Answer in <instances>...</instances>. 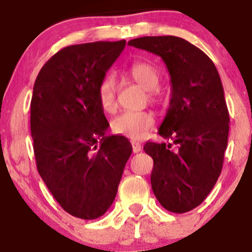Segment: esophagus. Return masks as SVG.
Masks as SVG:
<instances>
[{"mask_svg": "<svg viewBox=\"0 0 252 252\" xmlns=\"http://www.w3.org/2000/svg\"><path fill=\"white\" fill-rule=\"evenodd\" d=\"M131 146H133V152L134 154H138L141 151V144L139 141H131Z\"/></svg>", "mask_w": 252, "mask_h": 252, "instance_id": "obj_1", "label": "esophagus"}]
</instances>
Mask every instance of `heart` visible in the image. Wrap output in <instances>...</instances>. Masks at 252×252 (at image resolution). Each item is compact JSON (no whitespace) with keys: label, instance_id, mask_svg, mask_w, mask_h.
<instances>
[{"label":"heart","instance_id":"heart-1","mask_svg":"<svg viewBox=\"0 0 252 252\" xmlns=\"http://www.w3.org/2000/svg\"><path fill=\"white\" fill-rule=\"evenodd\" d=\"M129 77L146 90H154L158 85L159 77L157 70L146 62H134L128 68ZM116 80L107 75L97 86V96L100 105L105 111L116 108ZM155 114L150 111H124L112 121V130L116 134L131 140H139L155 126Z\"/></svg>","mask_w":252,"mask_h":252}]
</instances>
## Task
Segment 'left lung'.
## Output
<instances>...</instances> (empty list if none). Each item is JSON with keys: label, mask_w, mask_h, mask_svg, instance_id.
<instances>
[{"label": "left lung", "mask_w": 252, "mask_h": 252, "mask_svg": "<svg viewBox=\"0 0 252 252\" xmlns=\"http://www.w3.org/2000/svg\"><path fill=\"white\" fill-rule=\"evenodd\" d=\"M128 45L159 56L171 75L169 108L158 134L173 142L147 141L144 150L154 159L151 187L159 204L188 212L207 197L222 172L229 134L222 81L210 57L182 37L144 36Z\"/></svg>", "instance_id": "obj_1"}]
</instances>
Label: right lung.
I'll return each mask as SVG.
<instances>
[{"instance_id":"obj_1","label":"right lung","mask_w":252,"mask_h":252,"mask_svg":"<svg viewBox=\"0 0 252 252\" xmlns=\"http://www.w3.org/2000/svg\"><path fill=\"white\" fill-rule=\"evenodd\" d=\"M126 40L68 46L45 63L32 90L30 130L37 172L63 210L81 220L105 215L133 147L106 135L97 86Z\"/></svg>"}]
</instances>
